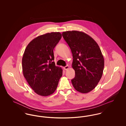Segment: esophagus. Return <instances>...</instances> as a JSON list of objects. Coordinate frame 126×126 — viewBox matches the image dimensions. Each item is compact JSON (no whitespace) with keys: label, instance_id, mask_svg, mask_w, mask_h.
<instances>
[{"label":"esophagus","instance_id":"34e87169","mask_svg":"<svg viewBox=\"0 0 126 126\" xmlns=\"http://www.w3.org/2000/svg\"><path fill=\"white\" fill-rule=\"evenodd\" d=\"M69 66H68V65H66V66H65V67H64V70H68V69H69Z\"/></svg>","mask_w":126,"mask_h":126}]
</instances>
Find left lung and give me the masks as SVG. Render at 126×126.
<instances>
[{
  "label": "left lung",
  "mask_w": 126,
  "mask_h": 126,
  "mask_svg": "<svg viewBox=\"0 0 126 126\" xmlns=\"http://www.w3.org/2000/svg\"><path fill=\"white\" fill-rule=\"evenodd\" d=\"M62 36L71 49L72 67L75 77L71 80L74 88L81 93H87L98 84L103 74L104 60L97 42L82 32L66 31Z\"/></svg>",
  "instance_id": "obj_1"
}]
</instances>
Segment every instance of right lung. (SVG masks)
Listing matches in <instances>:
<instances>
[{
    "mask_svg": "<svg viewBox=\"0 0 126 126\" xmlns=\"http://www.w3.org/2000/svg\"><path fill=\"white\" fill-rule=\"evenodd\" d=\"M62 35L59 32L38 36L28 44L22 58L24 78L37 94L48 96L56 90L62 69L55 66L53 49Z\"/></svg>",
    "mask_w": 126,
    "mask_h": 126,
    "instance_id": "1",
    "label": "right lung"
}]
</instances>
